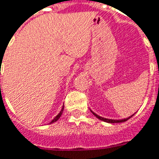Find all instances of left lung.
I'll return each instance as SVG.
<instances>
[{
  "label": "left lung",
  "instance_id": "obj_1",
  "mask_svg": "<svg viewBox=\"0 0 159 159\" xmlns=\"http://www.w3.org/2000/svg\"><path fill=\"white\" fill-rule=\"evenodd\" d=\"M90 111L93 113V115L96 117L97 119H100V120H102V121H104V122H107V123H122V122H125V121H127L128 119H129L131 117H133L134 116V114L133 115H131L130 117H129V118H127V119H106V118H102V117H100V116H98V114H96L95 112H93L91 109H90Z\"/></svg>",
  "mask_w": 159,
  "mask_h": 159
}]
</instances>
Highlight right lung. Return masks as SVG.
I'll use <instances>...</instances> for the list:
<instances>
[{
  "label": "right lung",
  "mask_w": 159,
  "mask_h": 159,
  "mask_svg": "<svg viewBox=\"0 0 159 159\" xmlns=\"http://www.w3.org/2000/svg\"><path fill=\"white\" fill-rule=\"evenodd\" d=\"M63 109H64V105H63V107H62V108H61V110L60 111V113H59V114H58V115H57V116H56V117H55L54 119H52V120H51V122H50V124H51V123H54V122H56L57 120H59V119L61 118V116L62 115Z\"/></svg>",
  "instance_id": "add662e5"
}]
</instances>
